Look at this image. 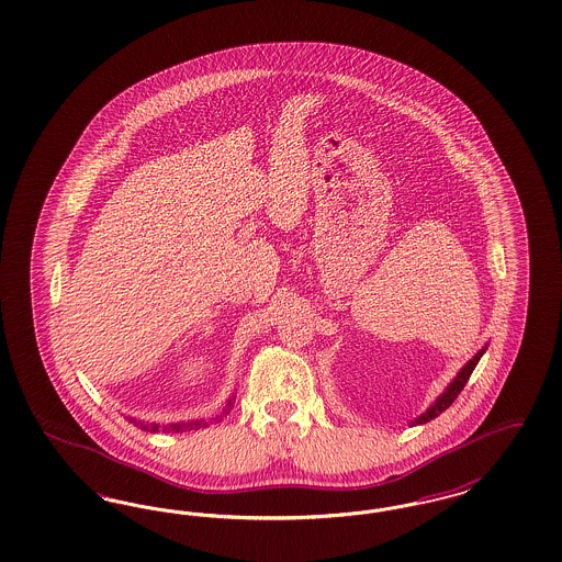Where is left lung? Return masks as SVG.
Listing matches in <instances>:
<instances>
[{
	"label": "left lung",
	"mask_w": 562,
	"mask_h": 562,
	"mask_svg": "<svg viewBox=\"0 0 562 562\" xmlns=\"http://www.w3.org/2000/svg\"><path fill=\"white\" fill-rule=\"evenodd\" d=\"M483 353H485V349L483 351H479L474 358H472L462 370H460V374L453 379V382L449 384L448 391L435 402V404L430 405L428 407L427 412L420 416V418H416L412 425H423V423H428V420H432V418H437L439 414H443L446 409H448L449 405L453 404V400L460 395V391L464 389V384L469 382V379H471L472 370L476 368V363H479V360L483 358Z\"/></svg>",
	"instance_id": "left-lung-1"
}]
</instances>
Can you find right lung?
<instances>
[{
  "label": "right lung",
  "instance_id": "add662e5",
  "mask_svg": "<svg viewBox=\"0 0 562 562\" xmlns=\"http://www.w3.org/2000/svg\"><path fill=\"white\" fill-rule=\"evenodd\" d=\"M232 407H234V402L229 400L224 407V414H222V416H227ZM220 420H222V418H220ZM132 423H134L135 427L150 430V432H157L160 428H162V432H183V430H194V428L206 427V425H209V423H201V420H196V423H181V425H167V427H160V425H144V423H137V420H132Z\"/></svg>",
  "mask_w": 562,
  "mask_h": 562
}]
</instances>
